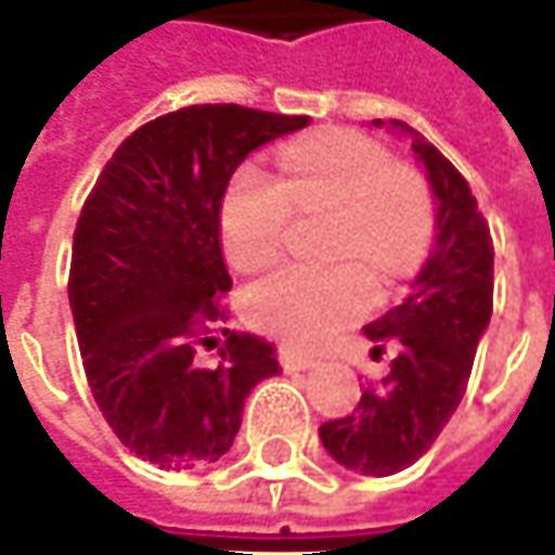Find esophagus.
<instances>
[{
    "label": "esophagus",
    "mask_w": 555,
    "mask_h": 555,
    "mask_svg": "<svg viewBox=\"0 0 555 555\" xmlns=\"http://www.w3.org/2000/svg\"><path fill=\"white\" fill-rule=\"evenodd\" d=\"M279 362H282L285 372H307V369H313L315 365L313 356L297 353L292 347H279Z\"/></svg>",
    "instance_id": "1"
}]
</instances>
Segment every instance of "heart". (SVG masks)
<instances>
[{
  "instance_id": "heart-1",
  "label": "heart",
  "mask_w": 555,
  "mask_h": 555,
  "mask_svg": "<svg viewBox=\"0 0 555 555\" xmlns=\"http://www.w3.org/2000/svg\"><path fill=\"white\" fill-rule=\"evenodd\" d=\"M297 215H332L328 258L365 260L380 276H399L424 255L433 233L427 183L392 165L387 146L359 131H325L282 153V181L242 165L220 202L223 251L240 270H260L282 251ZM374 304V282L359 263L279 267L251 282L242 313L251 328L313 350Z\"/></svg>"
}]
</instances>
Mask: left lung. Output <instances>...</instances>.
Instances as JSON below:
<instances>
[{"instance_id":"1","label":"left lung","mask_w":555,"mask_h":555,"mask_svg":"<svg viewBox=\"0 0 555 555\" xmlns=\"http://www.w3.org/2000/svg\"><path fill=\"white\" fill-rule=\"evenodd\" d=\"M387 125L427 171L436 233L409 297L362 328L374 353L396 350L390 374L362 392L353 414L319 427L325 451L362 476H392L430 451L464 399L494 295V245L469 183L424 134L399 119Z\"/></svg>"}]
</instances>
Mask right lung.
<instances>
[{
	"label": "right lung",
	"mask_w": 555,
	"mask_h": 555,
	"mask_svg": "<svg viewBox=\"0 0 555 555\" xmlns=\"http://www.w3.org/2000/svg\"><path fill=\"white\" fill-rule=\"evenodd\" d=\"M307 116L240 104L175 109L138 128L104 165L73 233L69 310L88 387L125 449L163 469L223 457L248 392L279 374L273 344L223 332L220 362L196 344L230 292L220 202L248 153Z\"/></svg>",
	"instance_id": "1"
}]
</instances>
